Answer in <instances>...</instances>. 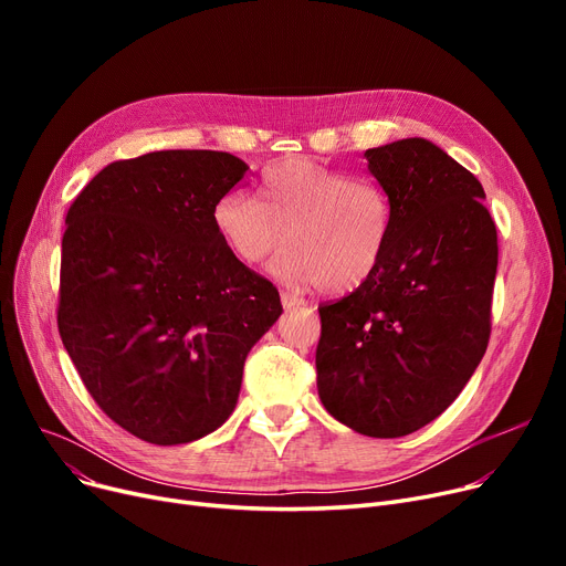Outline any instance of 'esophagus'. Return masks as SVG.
Returning <instances> with one entry per match:
<instances>
[{
  "mask_svg": "<svg viewBox=\"0 0 566 566\" xmlns=\"http://www.w3.org/2000/svg\"><path fill=\"white\" fill-rule=\"evenodd\" d=\"M282 305H284V310H295V307L305 305V298H301V295H295V293L282 291Z\"/></svg>",
  "mask_w": 566,
  "mask_h": 566,
  "instance_id": "34e87169",
  "label": "esophagus"
}]
</instances>
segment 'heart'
Here are the masks:
<instances>
[{
    "mask_svg": "<svg viewBox=\"0 0 566 566\" xmlns=\"http://www.w3.org/2000/svg\"><path fill=\"white\" fill-rule=\"evenodd\" d=\"M213 222L231 254L248 265L271 256L286 235L289 248L273 273L291 284L344 293L376 273L390 245L395 211L374 178L286 160L261 174L254 197L224 195Z\"/></svg>",
    "mask_w": 566,
    "mask_h": 566,
    "instance_id": "1",
    "label": "heart"
}]
</instances>
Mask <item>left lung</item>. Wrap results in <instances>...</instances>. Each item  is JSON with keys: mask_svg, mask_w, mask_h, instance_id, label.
<instances>
[{"mask_svg": "<svg viewBox=\"0 0 566 566\" xmlns=\"http://www.w3.org/2000/svg\"><path fill=\"white\" fill-rule=\"evenodd\" d=\"M365 158L390 195L392 235L365 284L318 307L316 385L342 424L399 438L436 420L484 358L497 231L482 184L429 139Z\"/></svg>", "mask_w": 566, "mask_h": 566, "instance_id": "8db88e82", "label": "left lung"}]
</instances>
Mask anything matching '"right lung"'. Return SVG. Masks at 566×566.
Masks as SVG:
<instances>
[{
	"mask_svg": "<svg viewBox=\"0 0 566 566\" xmlns=\"http://www.w3.org/2000/svg\"><path fill=\"white\" fill-rule=\"evenodd\" d=\"M248 169L222 151H154L107 165L69 208L59 335L101 410L146 442L222 427L250 348L282 314L213 222Z\"/></svg>",
	"mask_w": 566,
	"mask_h": 566,
	"instance_id": "obj_1",
	"label": "right lung"
}]
</instances>
